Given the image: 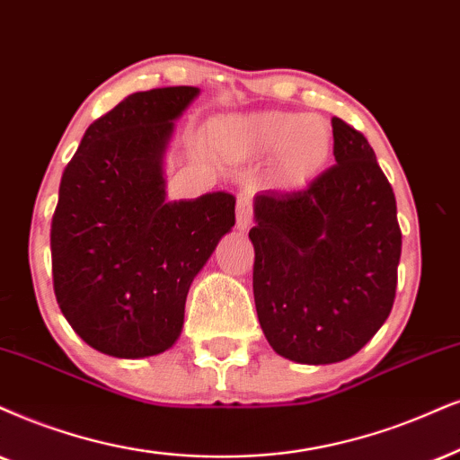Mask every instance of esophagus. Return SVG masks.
I'll return each mask as SVG.
<instances>
[{
    "instance_id": "obj_1",
    "label": "esophagus",
    "mask_w": 460,
    "mask_h": 460,
    "mask_svg": "<svg viewBox=\"0 0 460 460\" xmlns=\"http://www.w3.org/2000/svg\"><path fill=\"white\" fill-rule=\"evenodd\" d=\"M252 223V208L246 195L237 197V229H248Z\"/></svg>"
}]
</instances>
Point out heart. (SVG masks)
Segmentation results:
<instances>
[{"instance_id":"heart-1","label":"heart","mask_w":460,"mask_h":460,"mask_svg":"<svg viewBox=\"0 0 460 460\" xmlns=\"http://www.w3.org/2000/svg\"><path fill=\"white\" fill-rule=\"evenodd\" d=\"M218 144L225 153L240 159L282 153L284 173L299 182L327 159L331 131L318 116L259 112L223 120Z\"/></svg>"}]
</instances>
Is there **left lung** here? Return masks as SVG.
<instances>
[{
	"label": "left lung",
	"mask_w": 460,
	"mask_h": 460,
	"mask_svg": "<svg viewBox=\"0 0 460 460\" xmlns=\"http://www.w3.org/2000/svg\"><path fill=\"white\" fill-rule=\"evenodd\" d=\"M335 165L297 190L254 197L252 290L280 357L340 363L385 324L394 304L401 229L391 182L367 137L333 116Z\"/></svg>",
	"instance_id": "1"
}]
</instances>
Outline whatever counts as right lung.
Returning a JSON list of instances; mask_svg holds the SVG:
<instances>
[{
  "mask_svg": "<svg viewBox=\"0 0 460 460\" xmlns=\"http://www.w3.org/2000/svg\"><path fill=\"white\" fill-rule=\"evenodd\" d=\"M195 86L133 93L97 119L63 172L52 287L95 350L144 358L176 344L190 282L235 225L225 190L167 201L163 155Z\"/></svg>",
  "mask_w": 460,
  "mask_h": 460,
  "instance_id": "1",
  "label": "right lung"
}]
</instances>
